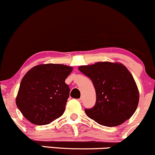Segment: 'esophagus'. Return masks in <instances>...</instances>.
Masks as SVG:
<instances>
[{
  "mask_svg": "<svg viewBox=\"0 0 155 155\" xmlns=\"http://www.w3.org/2000/svg\"><path fill=\"white\" fill-rule=\"evenodd\" d=\"M82 100H83V97H82V96H81V97H80V98L78 99V101H79V102H81V101H82Z\"/></svg>",
  "mask_w": 155,
  "mask_h": 155,
  "instance_id": "34e87169",
  "label": "esophagus"
}]
</instances>
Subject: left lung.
Here are the masks:
<instances>
[{
    "label": "left lung",
    "mask_w": 155,
    "mask_h": 155,
    "mask_svg": "<svg viewBox=\"0 0 155 155\" xmlns=\"http://www.w3.org/2000/svg\"><path fill=\"white\" fill-rule=\"evenodd\" d=\"M79 69L91 79L95 89V106L84 109L90 119L101 125L114 127L133 116L139 93L132 74L124 65L99 62Z\"/></svg>",
    "instance_id": "8db88e82"
}]
</instances>
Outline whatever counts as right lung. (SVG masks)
Segmentation results:
<instances>
[{
    "label": "right lung",
    "mask_w": 155,
    "mask_h": 155,
    "mask_svg": "<svg viewBox=\"0 0 155 155\" xmlns=\"http://www.w3.org/2000/svg\"><path fill=\"white\" fill-rule=\"evenodd\" d=\"M71 71V67L52 63L31 68L22 78L16 99L23 116L37 125L61 117L70 94L65 81Z\"/></svg>",
    "instance_id": "add662e5"
}]
</instances>
